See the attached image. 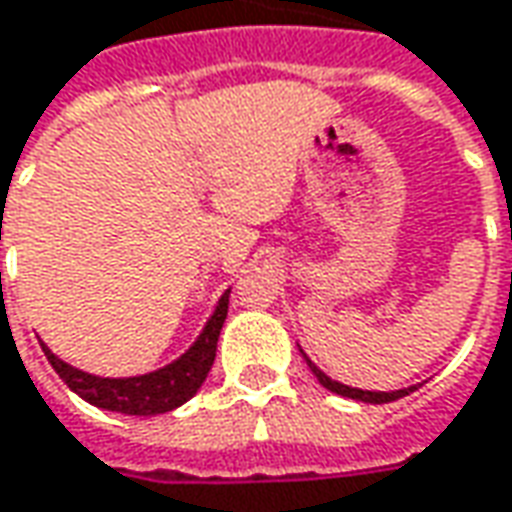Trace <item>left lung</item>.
Instances as JSON below:
<instances>
[{"mask_svg": "<svg viewBox=\"0 0 512 512\" xmlns=\"http://www.w3.org/2000/svg\"><path fill=\"white\" fill-rule=\"evenodd\" d=\"M302 353V350H300ZM305 356V353H302ZM308 361V367H311V373L316 375V381L322 384L330 392H336V395H342V398H353V401H364V403H389V401H398L403 395H409V392H415L417 387H406V389H395V392H373V389H356V387H347V384H339V381H333L330 375H325L319 367H316L311 358L305 356Z\"/></svg>", "mask_w": 512, "mask_h": 512, "instance_id": "left-lung-1", "label": "left lung"}]
</instances>
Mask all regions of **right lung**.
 <instances>
[{
	"instance_id": "right-lung-1",
	"label": "right lung",
	"mask_w": 512,
	"mask_h": 512,
	"mask_svg": "<svg viewBox=\"0 0 512 512\" xmlns=\"http://www.w3.org/2000/svg\"><path fill=\"white\" fill-rule=\"evenodd\" d=\"M227 308L229 291H224L204 330L198 333L196 342L190 344V350L154 373L131 375V378H100V375L83 373L78 367L66 364L64 358L55 356L44 342H41V350L52 364V370L64 378L66 387L97 409L139 417L162 415L187 403L201 389L215 361V347H218V336L227 319Z\"/></svg>"
}]
</instances>
